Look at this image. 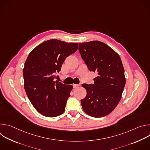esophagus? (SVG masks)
<instances>
[{"label": "esophagus", "instance_id": "1", "mask_svg": "<svg viewBox=\"0 0 150 150\" xmlns=\"http://www.w3.org/2000/svg\"><path fill=\"white\" fill-rule=\"evenodd\" d=\"M79 85H78V84H73V87L74 88H76L79 86Z\"/></svg>", "mask_w": 150, "mask_h": 150}]
</instances>
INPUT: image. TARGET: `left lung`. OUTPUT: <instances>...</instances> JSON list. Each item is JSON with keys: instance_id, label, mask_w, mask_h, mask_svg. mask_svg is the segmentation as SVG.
<instances>
[{"instance_id": "obj_1", "label": "left lung", "mask_w": 150, "mask_h": 150, "mask_svg": "<svg viewBox=\"0 0 150 150\" xmlns=\"http://www.w3.org/2000/svg\"><path fill=\"white\" fill-rule=\"evenodd\" d=\"M78 50L89 71L97 73L94 84L82 85L87 93L81 100L82 109L92 117L105 116L118 104L125 85L121 59L112 48L99 41L81 42Z\"/></svg>"}]
</instances>
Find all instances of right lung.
<instances>
[{
    "label": "right lung",
    "mask_w": 150,
    "mask_h": 150,
    "mask_svg": "<svg viewBox=\"0 0 150 150\" xmlns=\"http://www.w3.org/2000/svg\"><path fill=\"white\" fill-rule=\"evenodd\" d=\"M77 42L53 39L42 42L29 54L23 76L26 94L40 114L53 117L65 111L72 85L54 81L63 63L78 49Z\"/></svg>",
    "instance_id": "1"
}]
</instances>
